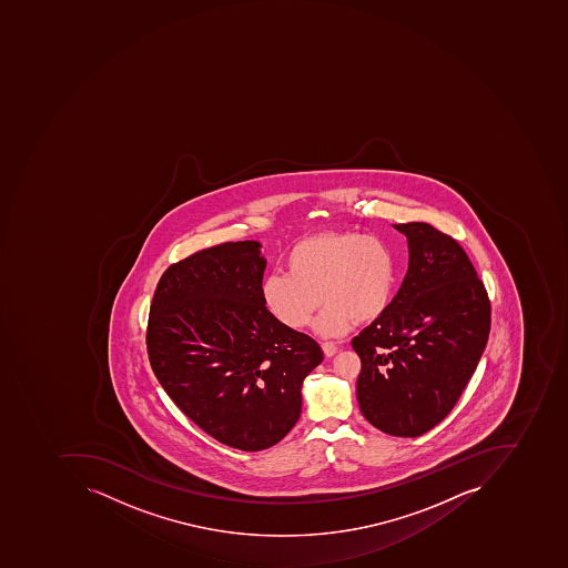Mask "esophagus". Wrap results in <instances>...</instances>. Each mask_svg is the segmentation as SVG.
<instances>
[{
    "label": "esophagus",
    "instance_id": "34e87169",
    "mask_svg": "<svg viewBox=\"0 0 568 568\" xmlns=\"http://www.w3.org/2000/svg\"><path fill=\"white\" fill-rule=\"evenodd\" d=\"M323 349H324V355L333 356V355H336L337 349H339V346H337L336 343H334V342H324Z\"/></svg>",
    "mask_w": 568,
    "mask_h": 568
}]
</instances>
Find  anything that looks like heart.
I'll return each mask as SVG.
<instances>
[{
    "instance_id": "heart-1",
    "label": "heart",
    "mask_w": 568,
    "mask_h": 568,
    "mask_svg": "<svg viewBox=\"0 0 568 568\" xmlns=\"http://www.w3.org/2000/svg\"><path fill=\"white\" fill-rule=\"evenodd\" d=\"M286 267L288 273L263 282L264 304L286 326L307 323L320 307V293L329 305L315 326L331 336L348 331L355 320H374L389 304L393 256L378 239L353 232L314 235L290 251Z\"/></svg>"
}]
</instances>
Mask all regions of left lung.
<instances>
[{
    "mask_svg": "<svg viewBox=\"0 0 568 568\" xmlns=\"http://www.w3.org/2000/svg\"><path fill=\"white\" fill-rule=\"evenodd\" d=\"M409 266L396 297L353 337L356 397L384 434L418 437L453 412L488 342L491 305L459 242L430 223H396Z\"/></svg>",
    "mask_w": 568,
    "mask_h": 568,
    "instance_id": "obj_1",
    "label": "left lung"
}]
</instances>
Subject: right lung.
<instances>
[{
	"label": "right lung",
	"mask_w": 568,
	"mask_h": 568,
	"mask_svg": "<svg viewBox=\"0 0 568 568\" xmlns=\"http://www.w3.org/2000/svg\"><path fill=\"white\" fill-rule=\"evenodd\" d=\"M260 247L223 242L171 264L146 326L150 365L175 406L215 440L247 453L292 430L302 383L324 358L311 336L267 311Z\"/></svg>",
	"instance_id": "right-lung-1"
}]
</instances>
